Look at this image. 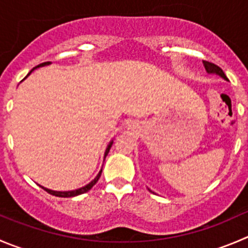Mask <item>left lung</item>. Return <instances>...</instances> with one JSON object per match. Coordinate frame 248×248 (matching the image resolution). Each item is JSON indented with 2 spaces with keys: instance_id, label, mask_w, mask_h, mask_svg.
<instances>
[{
  "instance_id": "8db88e82",
  "label": "left lung",
  "mask_w": 248,
  "mask_h": 248,
  "mask_svg": "<svg viewBox=\"0 0 248 248\" xmlns=\"http://www.w3.org/2000/svg\"><path fill=\"white\" fill-rule=\"evenodd\" d=\"M203 64H204V68H206V70L208 73H216V74L220 75L223 79L228 80V78H226V75L224 74L223 69H221L220 67H218L217 64H214V63H211V62H207V61H203Z\"/></svg>"
}]
</instances>
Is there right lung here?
I'll return each instance as SVG.
<instances>
[{
  "instance_id": "obj_1",
  "label": "right lung",
  "mask_w": 248,
  "mask_h": 248,
  "mask_svg": "<svg viewBox=\"0 0 248 248\" xmlns=\"http://www.w3.org/2000/svg\"><path fill=\"white\" fill-rule=\"evenodd\" d=\"M46 64H49V62L41 63V64H39V65H37V67H42V65H46ZM35 68H36V67H35ZM35 68H32L31 72L35 69ZM31 72H30V73H31ZM30 73H29V74H30ZM29 74H28V75H29ZM28 75H27V77H28ZM27 77H25V78H27ZM112 145H113V141H110L109 145H108L107 148H106L105 158H106V155H108V152H109V150H110V147H112ZM101 173H102V169H101L100 173L97 174V176H96V178L93 179V180L91 181L90 184H87L86 186H84V187L78 188V190H73V191H52V190H48V188L42 187V186H41V187L44 188L45 191H47V192H48V193H51V195H53V196H57V197H74V196H78V195H81V193L87 192V191L90 190V188L93 187V186L95 185V184L98 181V179H100V176H101Z\"/></svg>"
}]
</instances>
